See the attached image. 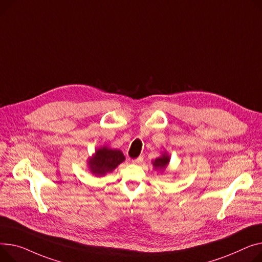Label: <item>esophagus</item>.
Returning a JSON list of instances; mask_svg holds the SVG:
<instances>
[{
  "label": "esophagus",
  "mask_w": 262,
  "mask_h": 262,
  "mask_svg": "<svg viewBox=\"0 0 262 262\" xmlns=\"http://www.w3.org/2000/svg\"><path fill=\"white\" fill-rule=\"evenodd\" d=\"M142 161H143V157H142V156H141V157H138V158L132 160V162H133L134 164H140V163H142Z\"/></svg>",
  "instance_id": "1"
}]
</instances>
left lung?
Returning a JSON list of instances; mask_svg holds the SVG:
<instances>
[{
  "instance_id": "obj_1",
  "label": "left lung",
  "mask_w": 262,
  "mask_h": 262,
  "mask_svg": "<svg viewBox=\"0 0 262 262\" xmlns=\"http://www.w3.org/2000/svg\"><path fill=\"white\" fill-rule=\"evenodd\" d=\"M168 160H169V157L166 156V155H163L162 157H160V158L156 159L155 162H154V166L156 168H164L167 164H168Z\"/></svg>"
}]
</instances>
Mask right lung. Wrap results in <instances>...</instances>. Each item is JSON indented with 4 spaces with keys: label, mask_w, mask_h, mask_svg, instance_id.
<instances>
[{
    "label": "right lung",
    "mask_w": 262,
    "mask_h": 262,
    "mask_svg": "<svg viewBox=\"0 0 262 262\" xmlns=\"http://www.w3.org/2000/svg\"><path fill=\"white\" fill-rule=\"evenodd\" d=\"M124 159L125 157L120 150L103 147L96 151L94 158L90 160V165L94 173L102 176L115 169Z\"/></svg>",
    "instance_id": "obj_1"
}]
</instances>
